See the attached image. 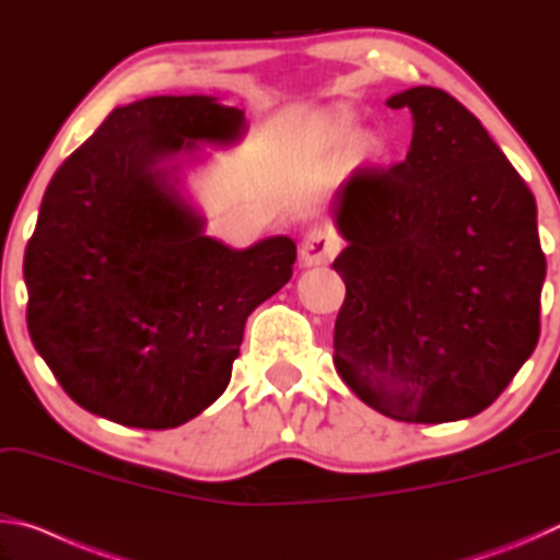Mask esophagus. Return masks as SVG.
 <instances>
[{"label":"esophagus","instance_id":"34e87169","mask_svg":"<svg viewBox=\"0 0 560 560\" xmlns=\"http://www.w3.org/2000/svg\"><path fill=\"white\" fill-rule=\"evenodd\" d=\"M340 252V236L330 226H314L301 242V261L306 267L328 264Z\"/></svg>","mask_w":560,"mask_h":560}]
</instances>
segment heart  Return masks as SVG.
<instances>
[{
  "label": "heart",
  "mask_w": 560,
  "mask_h": 560,
  "mask_svg": "<svg viewBox=\"0 0 560 560\" xmlns=\"http://www.w3.org/2000/svg\"><path fill=\"white\" fill-rule=\"evenodd\" d=\"M360 140H363V128L358 126L355 118L346 116V113L326 118L324 126H320V143H324L328 150L348 153V150L358 148Z\"/></svg>",
  "instance_id": "1"
}]
</instances>
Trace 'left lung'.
<instances>
[{"label": "left lung", "mask_w": 560, "mask_h": 560, "mask_svg": "<svg viewBox=\"0 0 560 560\" xmlns=\"http://www.w3.org/2000/svg\"><path fill=\"white\" fill-rule=\"evenodd\" d=\"M402 163L360 167L336 195L348 246L334 365L368 407L400 422L474 417L541 334L546 257L536 200L485 126L450 93L402 91Z\"/></svg>", "instance_id": "obj_1"}]
</instances>
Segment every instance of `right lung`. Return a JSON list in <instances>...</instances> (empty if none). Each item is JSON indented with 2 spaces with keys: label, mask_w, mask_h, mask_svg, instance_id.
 <instances>
[{
  "label": "right lung",
  "mask_w": 560,
  "mask_h": 560,
  "mask_svg": "<svg viewBox=\"0 0 560 560\" xmlns=\"http://www.w3.org/2000/svg\"><path fill=\"white\" fill-rule=\"evenodd\" d=\"M244 130V110L212 96H153L56 170L24 254L26 324L83 410L140 430L192 420L230 385L246 318L291 279L289 236L212 240L165 165Z\"/></svg>",
  "instance_id": "1"
}]
</instances>
